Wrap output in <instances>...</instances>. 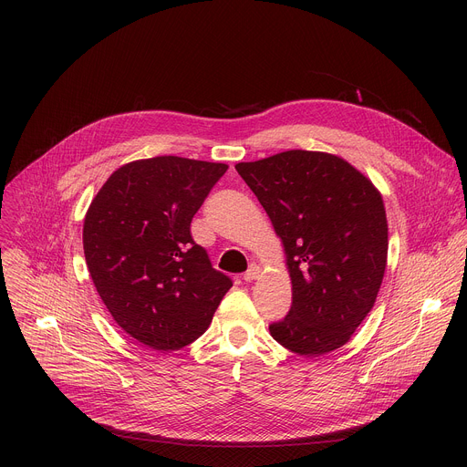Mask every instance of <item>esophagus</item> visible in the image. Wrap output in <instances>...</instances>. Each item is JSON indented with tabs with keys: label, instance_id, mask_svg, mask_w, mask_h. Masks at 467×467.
Instances as JSON below:
<instances>
[{
	"label": "esophagus",
	"instance_id": "esophagus-1",
	"mask_svg": "<svg viewBox=\"0 0 467 467\" xmlns=\"http://www.w3.org/2000/svg\"><path fill=\"white\" fill-rule=\"evenodd\" d=\"M258 275H260V265H256V264H251V265H249V270L244 274V281L251 283V281L258 279Z\"/></svg>",
	"mask_w": 467,
	"mask_h": 467
}]
</instances>
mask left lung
Segmentation results:
<instances>
[{
    "label": "left lung",
    "mask_w": 467,
    "mask_h": 467,
    "mask_svg": "<svg viewBox=\"0 0 467 467\" xmlns=\"http://www.w3.org/2000/svg\"><path fill=\"white\" fill-rule=\"evenodd\" d=\"M285 245L292 306L272 337L303 357L346 346L373 308L388 258L380 192L342 157L292 150L238 162Z\"/></svg>",
    "instance_id": "obj_1"
}]
</instances>
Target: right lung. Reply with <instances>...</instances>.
<instances>
[{
  "label": "right lung",
  "instance_id": "obj_1",
  "mask_svg": "<svg viewBox=\"0 0 467 467\" xmlns=\"http://www.w3.org/2000/svg\"><path fill=\"white\" fill-rule=\"evenodd\" d=\"M227 164L153 157L123 164L87 211L83 249L114 321L155 351H177L209 328L233 286L190 234Z\"/></svg>",
  "mask_w": 467,
  "mask_h": 467
}]
</instances>
